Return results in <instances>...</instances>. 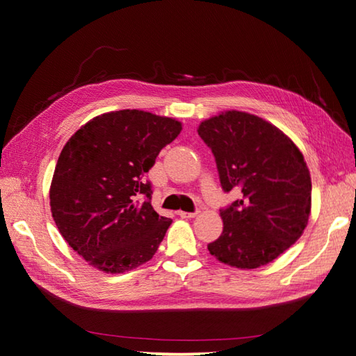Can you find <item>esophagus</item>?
<instances>
[{
	"label": "esophagus",
	"instance_id": "34e87169",
	"mask_svg": "<svg viewBox=\"0 0 356 356\" xmlns=\"http://www.w3.org/2000/svg\"><path fill=\"white\" fill-rule=\"evenodd\" d=\"M179 215L182 216V218H185V220H190V218H195V216L197 215V212H184V210H180Z\"/></svg>",
	"mask_w": 356,
	"mask_h": 356
}]
</instances>
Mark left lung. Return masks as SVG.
Returning a JSON list of instances; mask_svg holds the SVG:
<instances>
[{
	"label": "left lung",
	"instance_id": "obj_1",
	"mask_svg": "<svg viewBox=\"0 0 356 356\" xmlns=\"http://www.w3.org/2000/svg\"><path fill=\"white\" fill-rule=\"evenodd\" d=\"M197 134L212 149L221 188L240 200L220 210L222 232L210 254L250 270L275 261L297 242L311 213V176L303 154L267 120L226 111L201 122Z\"/></svg>",
	"mask_w": 356,
	"mask_h": 356
}]
</instances>
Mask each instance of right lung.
I'll return each mask as SVG.
<instances>
[{
    "label": "right lung",
    "instance_id": "add662e5",
    "mask_svg": "<svg viewBox=\"0 0 356 356\" xmlns=\"http://www.w3.org/2000/svg\"><path fill=\"white\" fill-rule=\"evenodd\" d=\"M182 124L140 110L100 114L72 135L50 186L51 215L65 242L105 273L152 259L172 220L150 206L146 172ZM140 194L147 197L140 203Z\"/></svg>",
    "mask_w": 356,
    "mask_h": 356
}]
</instances>
